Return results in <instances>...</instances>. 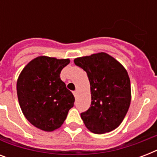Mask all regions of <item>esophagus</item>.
Listing matches in <instances>:
<instances>
[{
	"label": "esophagus",
	"mask_w": 157,
	"mask_h": 157,
	"mask_svg": "<svg viewBox=\"0 0 157 157\" xmlns=\"http://www.w3.org/2000/svg\"><path fill=\"white\" fill-rule=\"evenodd\" d=\"M73 94H74V96H75V98H76V97H77V94H78V91L77 90L74 91Z\"/></svg>",
	"instance_id": "obj_1"
}]
</instances>
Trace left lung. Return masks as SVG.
<instances>
[{
    "label": "left lung",
    "mask_w": 157,
    "mask_h": 157,
    "mask_svg": "<svg viewBox=\"0 0 157 157\" xmlns=\"http://www.w3.org/2000/svg\"><path fill=\"white\" fill-rule=\"evenodd\" d=\"M86 71L90 84L91 105L81 113L86 128L104 134L119 126L131 101L130 80L124 67L113 57L101 52L74 59Z\"/></svg>",
    "instance_id": "left-lung-1"
}]
</instances>
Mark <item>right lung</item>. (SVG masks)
<instances>
[{
	"label": "right lung",
	"mask_w": 157,
	"mask_h": 157,
	"mask_svg": "<svg viewBox=\"0 0 157 157\" xmlns=\"http://www.w3.org/2000/svg\"><path fill=\"white\" fill-rule=\"evenodd\" d=\"M68 59L39 56L29 62L17 81L21 110L28 121L44 131L59 129L73 107L75 98L60 79Z\"/></svg>",
	"instance_id": "right-lung-1"
}]
</instances>
